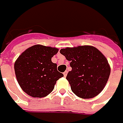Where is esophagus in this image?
<instances>
[{"label": "esophagus", "mask_w": 123, "mask_h": 123, "mask_svg": "<svg viewBox=\"0 0 123 123\" xmlns=\"http://www.w3.org/2000/svg\"><path fill=\"white\" fill-rule=\"evenodd\" d=\"M67 73H68V71H67V70H66V71H65V72H64V77H66V75H67Z\"/></svg>", "instance_id": "1"}]
</instances>
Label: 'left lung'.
<instances>
[{"mask_svg": "<svg viewBox=\"0 0 123 123\" xmlns=\"http://www.w3.org/2000/svg\"><path fill=\"white\" fill-rule=\"evenodd\" d=\"M60 53L70 62L72 70L66 79L73 93L82 98H92L102 92L110 74L107 58L92 46L66 47Z\"/></svg>", "mask_w": 123, "mask_h": 123, "instance_id": "obj_1", "label": "left lung"}]
</instances>
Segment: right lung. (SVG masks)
<instances>
[{"label":"right lung","mask_w":123,"mask_h":123,"mask_svg":"<svg viewBox=\"0 0 123 123\" xmlns=\"http://www.w3.org/2000/svg\"><path fill=\"white\" fill-rule=\"evenodd\" d=\"M54 47L36 44L28 48L14 64L18 84L24 92L34 98L46 97L64 74L57 70L51 58L58 53Z\"/></svg>","instance_id":"1"}]
</instances>
